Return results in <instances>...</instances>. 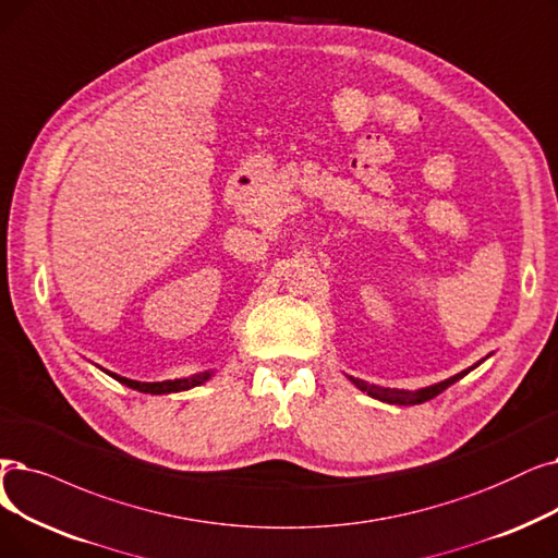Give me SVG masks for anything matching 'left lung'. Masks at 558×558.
Returning <instances> with one entry per match:
<instances>
[{
  "mask_svg": "<svg viewBox=\"0 0 558 558\" xmlns=\"http://www.w3.org/2000/svg\"><path fill=\"white\" fill-rule=\"evenodd\" d=\"M470 372V369H468ZM468 372H460V374H456V376H451V378H447V380H442V383H438V385H433V387H426V390H420V392H399V390H383V387H369L367 383H362V380H353L362 392H367L369 397H374V399H380V401H387V403H424V401H428V399H433V397H438L440 392H445L449 385H453L458 378H463Z\"/></svg>",
  "mask_w": 558,
  "mask_h": 558,
  "instance_id": "left-lung-1",
  "label": "left lung"
}]
</instances>
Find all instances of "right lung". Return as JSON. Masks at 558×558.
<instances>
[{"mask_svg": "<svg viewBox=\"0 0 558 558\" xmlns=\"http://www.w3.org/2000/svg\"><path fill=\"white\" fill-rule=\"evenodd\" d=\"M116 378V374H113ZM209 378V374H198V376H191V378H180V380H163V383H136V380H128V378H120L125 385L134 387L138 392H150V395H161V392H182L189 390V387H196L201 383H205Z\"/></svg>", "mask_w": 558, "mask_h": 558, "instance_id": "1", "label": "right lung"}]
</instances>
